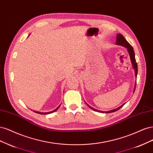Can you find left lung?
Segmentation results:
<instances>
[{"instance_id": "8db88e82", "label": "left lung", "mask_w": 153, "mask_h": 153, "mask_svg": "<svg viewBox=\"0 0 153 153\" xmlns=\"http://www.w3.org/2000/svg\"><path fill=\"white\" fill-rule=\"evenodd\" d=\"M116 44H118V45H121L123 46H124L125 48H127L128 50V51L129 53V55H130V59H131V63H132V65L133 67H134V69H135V76L137 77V72H138V68H137V63L136 62V60H135V53H134V49H133L132 46L130 45V44L128 43V42L126 39H125V37H123L121 34L119 33L117 34V37H116ZM135 88H136V83H135V89H134V91L135 90ZM88 105V104H87ZM125 104H123L122 105H121L120 107L117 108V109H114V110H112V111H108V112H105V113H111V112H116L117 111V110L120 109ZM89 106V105H88ZM89 107H90L91 109H93V111H98V112H103L102 111H98L97 109H93V108L91 107L90 106H89Z\"/></svg>"}]
</instances>
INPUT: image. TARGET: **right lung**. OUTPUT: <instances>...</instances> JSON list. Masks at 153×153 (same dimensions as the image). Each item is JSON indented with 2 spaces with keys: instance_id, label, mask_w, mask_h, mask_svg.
<instances>
[{
  "instance_id": "obj_1",
  "label": "right lung",
  "mask_w": 153,
  "mask_h": 153,
  "mask_svg": "<svg viewBox=\"0 0 153 153\" xmlns=\"http://www.w3.org/2000/svg\"><path fill=\"white\" fill-rule=\"evenodd\" d=\"M60 105H59L56 109H55L54 111H51V112H44V113H43V112H37V111H34L35 112H36V113H38V114H50V113H52V112H55V111H56V110H58V108L60 107Z\"/></svg>"
}]
</instances>
